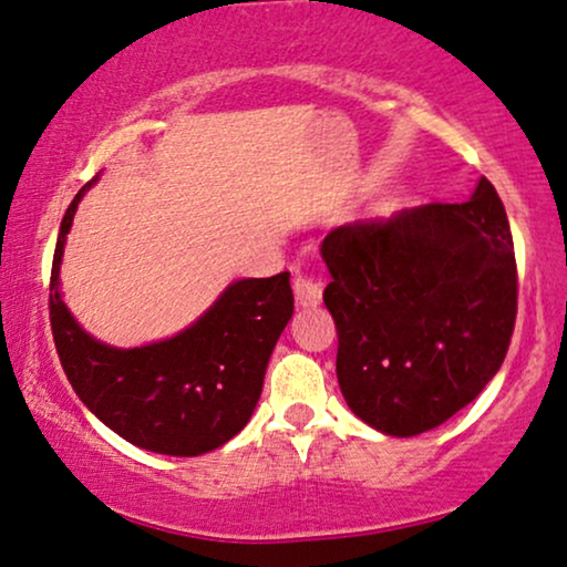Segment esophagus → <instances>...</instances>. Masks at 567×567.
I'll list each match as a JSON object with an SVG mask.
<instances>
[{
	"instance_id": "esophagus-1",
	"label": "esophagus",
	"mask_w": 567,
	"mask_h": 567,
	"mask_svg": "<svg viewBox=\"0 0 567 567\" xmlns=\"http://www.w3.org/2000/svg\"><path fill=\"white\" fill-rule=\"evenodd\" d=\"M292 292H296L298 306H303V308H313L321 303V288H319V282H313L311 277L296 275V279H292Z\"/></svg>"
}]
</instances>
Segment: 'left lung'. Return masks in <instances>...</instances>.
<instances>
[{
  "mask_svg": "<svg viewBox=\"0 0 567 567\" xmlns=\"http://www.w3.org/2000/svg\"><path fill=\"white\" fill-rule=\"evenodd\" d=\"M332 282L337 382L386 436L436 429L503 367L518 308L513 235L494 185L337 227L321 240Z\"/></svg>",
  "mask_w": 567,
  "mask_h": 567,
  "instance_id": "8db88e82",
  "label": "left lung"
}]
</instances>
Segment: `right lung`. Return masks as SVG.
I'll use <instances>...</instances> for the list:
<instances>
[{"instance_id": "obj_1", "label": "right lung", "mask_w": 567, "mask_h": 567, "mask_svg": "<svg viewBox=\"0 0 567 567\" xmlns=\"http://www.w3.org/2000/svg\"><path fill=\"white\" fill-rule=\"evenodd\" d=\"M85 183L64 212L52 264L54 346L83 405L135 447L193 457L243 432L261 398L271 350L292 317L290 275L235 279L200 317L164 340L117 348L78 324L60 290L64 243Z\"/></svg>"}]
</instances>
